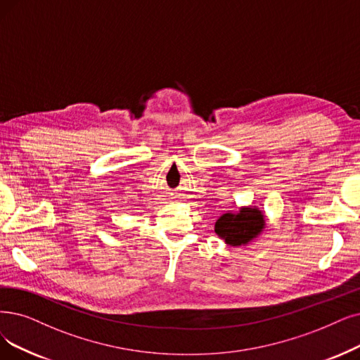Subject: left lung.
<instances>
[{"label":"left lung","instance_id":"obj_1","mask_svg":"<svg viewBox=\"0 0 360 360\" xmlns=\"http://www.w3.org/2000/svg\"><path fill=\"white\" fill-rule=\"evenodd\" d=\"M267 226L266 214L255 205L226 211L214 224V232L230 247H247L263 233Z\"/></svg>","mask_w":360,"mask_h":360}]
</instances>
